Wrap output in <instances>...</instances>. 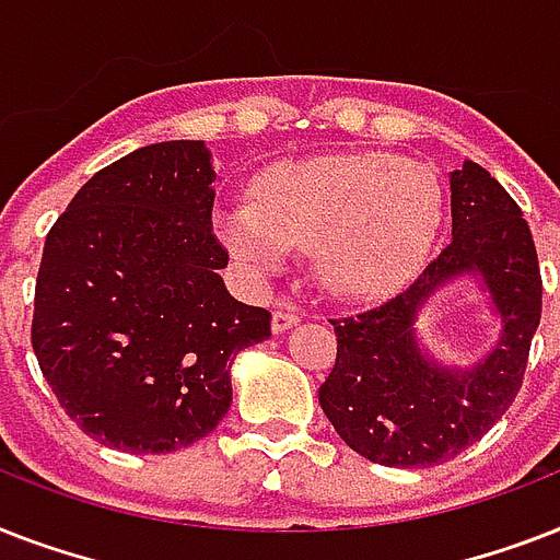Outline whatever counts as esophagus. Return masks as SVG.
<instances>
[{
	"label": "esophagus",
	"instance_id": "obj_1",
	"mask_svg": "<svg viewBox=\"0 0 560 560\" xmlns=\"http://www.w3.org/2000/svg\"><path fill=\"white\" fill-rule=\"evenodd\" d=\"M299 319H302V316L296 314V311H290V307H276V311H272V334H284V331H290V328H293V325L299 323Z\"/></svg>",
	"mask_w": 560,
	"mask_h": 560
}]
</instances>
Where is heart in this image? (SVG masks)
I'll use <instances>...</instances> for the list:
<instances>
[{
    "label": "heart",
    "instance_id": "1",
    "mask_svg": "<svg viewBox=\"0 0 560 560\" xmlns=\"http://www.w3.org/2000/svg\"><path fill=\"white\" fill-rule=\"evenodd\" d=\"M442 214L433 168L392 153H337L276 165L253 202L218 211V232L255 276L281 270L290 249H314L331 293L383 299L424 267Z\"/></svg>",
    "mask_w": 560,
    "mask_h": 560
}]
</instances>
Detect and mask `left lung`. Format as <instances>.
I'll return each instance as SVG.
<instances>
[{"mask_svg":"<svg viewBox=\"0 0 560 560\" xmlns=\"http://www.w3.org/2000/svg\"><path fill=\"white\" fill-rule=\"evenodd\" d=\"M453 241L404 293L331 319L337 360L319 407L351 451L386 468H430L479 442L512 407L540 323L538 253L521 206L477 162L451 174ZM479 275L501 314L486 361L447 370L420 349L417 311L447 280Z\"/></svg>","mask_w":560,"mask_h":560,"instance_id":"1","label":"left lung"}]
</instances>
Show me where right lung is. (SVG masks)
<instances>
[{
  "label": "right lung",
  "instance_id": "1",
  "mask_svg": "<svg viewBox=\"0 0 560 560\" xmlns=\"http://www.w3.org/2000/svg\"><path fill=\"white\" fill-rule=\"evenodd\" d=\"M211 153L160 142L101 168L43 246L31 346L66 416L125 453H168L229 412V369L270 311L229 296Z\"/></svg>",
  "mask_w": 560,
  "mask_h": 560
}]
</instances>
